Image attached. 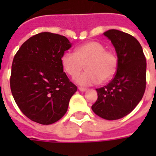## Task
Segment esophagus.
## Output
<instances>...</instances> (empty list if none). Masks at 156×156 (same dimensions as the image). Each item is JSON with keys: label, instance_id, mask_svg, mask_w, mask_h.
<instances>
[{"label": "esophagus", "instance_id": "obj_1", "mask_svg": "<svg viewBox=\"0 0 156 156\" xmlns=\"http://www.w3.org/2000/svg\"><path fill=\"white\" fill-rule=\"evenodd\" d=\"M78 90L81 92H85L87 90V88H82V87H78Z\"/></svg>", "mask_w": 156, "mask_h": 156}]
</instances>
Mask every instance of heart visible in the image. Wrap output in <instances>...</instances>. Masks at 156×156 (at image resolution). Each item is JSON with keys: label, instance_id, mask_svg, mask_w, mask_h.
Masks as SVG:
<instances>
[{"label": "heart", "instance_id": "1", "mask_svg": "<svg viewBox=\"0 0 156 156\" xmlns=\"http://www.w3.org/2000/svg\"><path fill=\"white\" fill-rule=\"evenodd\" d=\"M85 64L87 71L78 75L75 81L81 86L97 84L100 81L111 79L118 68L117 55L106 51L105 46L96 41H90L79 45L75 53L64 52L61 58V64L65 73L75 78Z\"/></svg>", "mask_w": 156, "mask_h": 156}]
</instances>
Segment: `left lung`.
<instances>
[{
    "mask_svg": "<svg viewBox=\"0 0 156 156\" xmlns=\"http://www.w3.org/2000/svg\"><path fill=\"white\" fill-rule=\"evenodd\" d=\"M117 53V72L105 87L96 88L98 99L92 109L99 117L115 120L133 111L143 98L146 86V59L133 36L111 29L104 33Z\"/></svg>",
    "mask_w": 156,
    "mask_h": 156,
    "instance_id": "1",
    "label": "left lung"
}]
</instances>
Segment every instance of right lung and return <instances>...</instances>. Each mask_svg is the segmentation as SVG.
<instances>
[{
	"instance_id": "right-lung-1",
	"label": "right lung",
	"mask_w": 156,
	"mask_h": 156,
	"mask_svg": "<svg viewBox=\"0 0 156 156\" xmlns=\"http://www.w3.org/2000/svg\"><path fill=\"white\" fill-rule=\"evenodd\" d=\"M72 44L64 36L41 32L30 37L13 58L11 90L20 110L41 124L58 121L77 86L63 72L61 58Z\"/></svg>"
}]
</instances>
